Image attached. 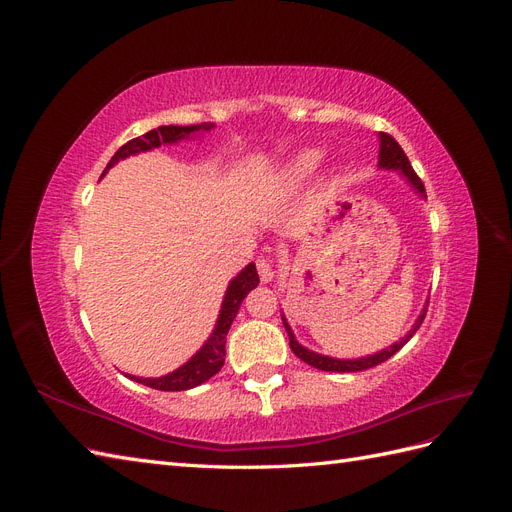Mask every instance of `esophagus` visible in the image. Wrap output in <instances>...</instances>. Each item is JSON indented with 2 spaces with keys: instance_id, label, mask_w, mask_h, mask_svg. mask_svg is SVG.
<instances>
[{
  "instance_id": "obj_1",
  "label": "esophagus",
  "mask_w": 512,
  "mask_h": 512,
  "mask_svg": "<svg viewBox=\"0 0 512 512\" xmlns=\"http://www.w3.org/2000/svg\"><path fill=\"white\" fill-rule=\"evenodd\" d=\"M256 269H258V275H260V280L262 282H271L273 277H275V265H273V260H269V258H265V256H260L258 260H256Z\"/></svg>"
}]
</instances>
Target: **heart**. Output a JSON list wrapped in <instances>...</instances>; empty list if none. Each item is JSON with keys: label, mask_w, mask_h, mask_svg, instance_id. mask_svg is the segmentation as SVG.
<instances>
[{"label": "heart", "mask_w": 512, "mask_h": 512, "mask_svg": "<svg viewBox=\"0 0 512 512\" xmlns=\"http://www.w3.org/2000/svg\"><path fill=\"white\" fill-rule=\"evenodd\" d=\"M318 162H320L318 151H305V153H301L297 160H294V164L290 168V175L297 177V179L305 177V175L312 173V170L318 166Z\"/></svg>", "instance_id": "obj_1"}]
</instances>
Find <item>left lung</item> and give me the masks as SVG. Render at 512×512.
<instances>
[{
	"mask_svg": "<svg viewBox=\"0 0 512 512\" xmlns=\"http://www.w3.org/2000/svg\"><path fill=\"white\" fill-rule=\"evenodd\" d=\"M380 166H382V168L401 170V173H404V175L410 179V183L414 185L416 192L427 198L425 185H423L421 177H418V175L414 173V168H412L410 160L406 158L404 149H401L399 143L395 141V138H393L391 134H386V132H380ZM427 305H429V301H427ZM425 314H427V307L423 309V314L418 316V320L414 322V327H412V331L406 335V339H401L399 344H393L391 348H386V350H382V352H378V354H371V356H365V359H354V361H339V359H331V356H322V354H316V352H312V350H307V348H303V346L297 342V339H294V335H292L290 327L286 324V320H284V327H286L288 337H290V348H292V352L297 354L303 363L312 365V367H316V369H322V371H363V369L376 367V365H380V363H384V361H389L395 352H399L401 348H404L408 339H410V337L418 331V327H421V324H423Z\"/></svg>",
	"mask_w": 512,
	"mask_h": 512,
	"instance_id": "8db88e82",
	"label": "left lung"
}]
</instances>
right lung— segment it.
I'll use <instances>...</instances> for the list:
<instances>
[{"mask_svg":"<svg viewBox=\"0 0 512 512\" xmlns=\"http://www.w3.org/2000/svg\"><path fill=\"white\" fill-rule=\"evenodd\" d=\"M200 128L209 130L211 126H207V123H200V126H160V128H153V130L145 132L143 136L132 138V141H128L126 145H121L115 156L111 158V162L106 164L104 173L115 162H119L123 158L134 156V153H138V151L160 147L162 143H177L179 138H185V136L200 130ZM258 282L260 280H258V273H256L254 265H247L235 277V280L230 282L213 335L209 337V342L203 348H200L183 367L175 369L173 374L162 376V378H136V376H128V374L126 376L134 382H141V384L151 386V389H158V391H188V389H194V386H198V384L207 382L211 376H215L222 369L224 356H226V333L230 329L232 320H235V316L239 312L241 301L247 297V292L258 286Z\"/></svg>","mask_w":512,"mask_h":512,"instance_id":"right-lung-1","label":"right lung"}]
</instances>
